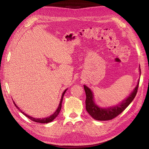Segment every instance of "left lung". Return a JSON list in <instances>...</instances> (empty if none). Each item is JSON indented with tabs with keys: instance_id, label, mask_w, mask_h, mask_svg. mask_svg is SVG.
<instances>
[{
	"instance_id": "8db88e82",
	"label": "left lung",
	"mask_w": 149,
	"mask_h": 149,
	"mask_svg": "<svg viewBox=\"0 0 149 149\" xmlns=\"http://www.w3.org/2000/svg\"><path fill=\"white\" fill-rule=\"evenodd\" d=\"M139 82L135 88L133 92L130 96L122 102L119 105L115 107H111L109 108H101L98 107L94 102L93 94L91 89L88 88L86 86L84 85V91L86 95V109L89 114L93 118L97 120H109L116 118L121 112H123L131 102L134 97H136L139 88Z\"/></svg>"
}]
</instances>
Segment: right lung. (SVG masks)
<instances>
[{"label":"right lung","mask_w":149,"mask_h":149,"mask_svg":"<svg viewBox=\"0 0 149 149\" xmlns=\"http://www.w3.org/2000/svg\"><path fill=\"white\" fill-rule=\"evenodd\" d=\"M66 90H67V89L65 90V91H64L63 93L62 96H61V101H60V102L59 106H58L57 110L55 112V113H53V114L51 115L50 116L48 117V118H45L37 119V118H32V117H31V116H30L26 115L25 113H24V112H22V111H20V109L19 108V107H17V105L15 104V103L14 102H13V104H14V105L16 106V107L17 108V109H19V111H20L22 114H24L26 117H27V118H29L30 120H31L33 121V122H35V123H42V124L48 123H50V122H52L53 119H55L56 118V117H57V116H58V114H59L60 112V110H61V103H62V101H63V96H64V94H65V92L66 91Z\"/></svg>","instance_id":"obj_1"}]
</instances>
